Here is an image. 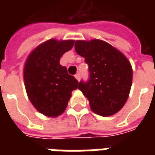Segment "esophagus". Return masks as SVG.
I'll return each instance as SVG.
<instances>
[{"label": "esophagus", "instance_id": "obj_1", "mask_svg": "<svg viewBox=\"0 0 155 155\" xmlns=\"http://www.w3.org/2000/svg\"><path fill=\"white\" fill-rule=\"evenodd\" d=\"M74 77H75V79H76L78 81H79L81 80V74H80V73H77V74L74 75Z\"/></svg>", "mask_w": 155, "mask_h": 155}]
</instances>
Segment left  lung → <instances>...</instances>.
<instances>
[{
	"label": "left lung",
	"mask_w": 155,
	"mask_h": 155,
	"mask_svg": "<svg viewBox=\"0 0 155 155\" xmlns=\"http://www.w3.org/2000/svg\"><path fill=\"white\" fill-rule=\"evenodd\" d=\"M74 49L89 65V80L81 81L79 90L88 99L92 111L104 117L116 114L130 94L133 77L130 61L101 40L76 41Z\"/></svg>",
	"instance_id": "8db88e82"
}]
</instances>
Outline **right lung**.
Instances as JSON below:
<instances>
[{
    "mask_svg": "<svg viewBox=\"0 0 155 155\" xmlns=\"http://www.w3.org/2000/svg\"><path fill=\"white\" fill-rule=\"evenodd\" d=\"M74 41L51 39L39 45L29 54L24 67V81L33 106L48 117L61 115L67 106L71 92L79 82L67 69L60 64L63 54L74 45Z\"/></svg>",
    "mask_w": 155,
    "mask_h": 155,
    "instance_id": "1",
    "label": "right lung"
}]
</instances>
